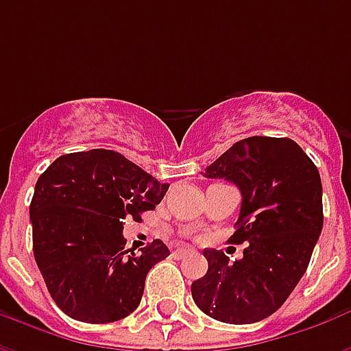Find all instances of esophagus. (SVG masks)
I'll return each instance as SVG.
<instances>
[{"label": "esophagus", "instance_id": "obj_1", "mask_svg": "<svg viewBox=\"0 0 351 351\" xmlns=\"http://www.w3.org/2000/svg\"><path fill=\"white\" fill-rule=\"evenodd\" d=\"M188 254H191L190 248H178V250L173 252V256H175V258H178V259H180V258H186Z\"/></svg>", "mask_w": 351, "mask_h": 351}]
</instances>
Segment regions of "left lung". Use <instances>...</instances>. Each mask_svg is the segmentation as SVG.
Masks as SVG:
<instances>
[{"label": "left lung", "instance_id": "8db88e82", "mask_svg": "<svg viewBox=\"0 0 351 351\" xmlns=\"http://www.w3.org/2000/svg\"><path fill=\"white\" fill-rule=\"evenodd\" d=\"M241 190L243 205L231 243H248L243 259L229 263L205 250L208 271L191 284L206 316L223 324H254L274 314L299 284L322 226V178L314 161L291 138L248 137L205 169Z\"/></svg>", "mask_w": 351, "mask_h": 351}]
</instances>
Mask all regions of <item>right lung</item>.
I'll list each match as a JSON object with an SVG mask.
<instances>
[{
    "instance_id": "right-lung-1",
    "label": "right lung",
    "mask_w": 351,
    "mask_h": 351,
    "mask_svg": "<svg viewBox=\"0 0 351 351\" xmlns=\"http://www.w3.org/2000/svg\"><path fill=\"white\" fill-rule=\"evenodd\" d=\"M169 184L105 148L60 156L35 184L34 256L50 297L73 319L110 324L137 308L148 271L169 256L156 239L125 250L123 220L154 210Z\"/></svg>"
}]
</instances>
